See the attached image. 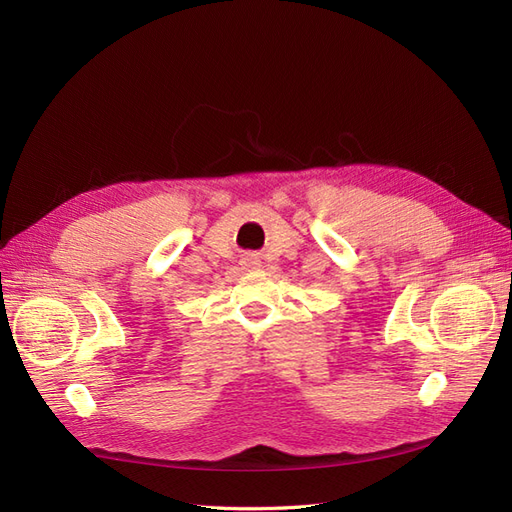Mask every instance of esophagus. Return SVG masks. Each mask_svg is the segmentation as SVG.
<instances>
[{"mask_svg":"<svg viewBox=\"0 0 512 512\" xmlns=\"http://www.w3.org/2000/svg\"><path fill=\"white\" fill-rule=\"evenodd\" d=\"M245 265H247V267H256L258 260H256L254 256H247V258H245Z\"/></svg>","mask_w":512,"mask_h":512,"instance_id":"esophagus-1","label":"esophagus"}]
</instances>
